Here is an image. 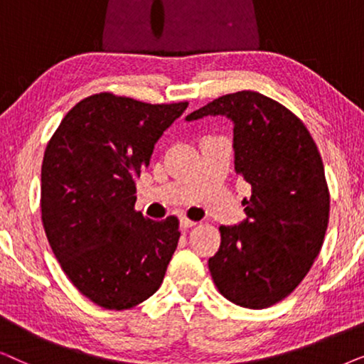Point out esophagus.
<instances>
[{
	"mask_svg": "<svg viewBox=\"0 0 364 364\" xmlns=\"http://www.w3.org/2000/svg\"><path fill=\"white\" fill-rule=\"evenodd\" d=\"M196 223H197V222L188 220L187 217H182V218H181V227H182V228H191V227L196 225Z\"/></svg>",
	"mask_w": 364,
	"mask_h": 364,
	"instance_id": "obj_1",
	"label": "esophagus"
}]
</instances>
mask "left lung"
I'll return each mask as SVG.
<instances>
[{
  "label": "left lung",
  "instance_id": "obj_1",
  "mask_svg": "<svg viewBox=\"0 0 364 364\" xmlns=\"http://www.w3.org/2000/svg\"><path fill=\"white\" fill-rule=\"evenodd\" d=\"M207 116L232 121L235 172L252 186L247 217L220 227L208 270L227 300L268 308L300 285L321 250L330 193L320 152L305 124L260 92L227 94L186 121Z\"/></svg>",
  "mask_w": 364,
  "mask_h": 364
}]
</instances>
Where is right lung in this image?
Returning a JSON list of instances; mask_svg holds the SVG:
<instances>
[{"instance_id":"obj_1","label":"right lung","mask_w":364,"mask_h":364,"mask_svg":"<svg viewBox=\"0 0 364 364\" xmlns=\"http://www.w3.org/2000/svg\"><path fill=\"white\" fill-rule=\"evenodd\" d=\"M187 106L94 94L64 116L44 152L48 242L73 285L106 310L152 296L177 248L178 220L156 222L134 210V181Z\"/></svg>"}]
</instances>
